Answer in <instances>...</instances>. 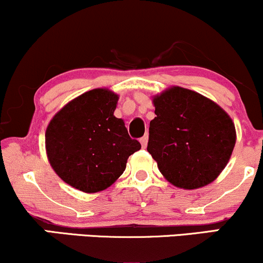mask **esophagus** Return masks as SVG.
Listing matches in <instances>:
<instances>
[{
	"instance_id": "esophagus-1",
	"label": "esophagus",
	"mask_w": 263,
	"mask_h": 263,
	"mask_svg": "<svg viewBox=\"0 0 263 263\" xmlns=\"http://www.w3.org/2000/svg\"><path fill=\"white\" fill-rule=\"evenodd\" d=\"M140 142L142 144V147H146L147 146V142H148V135H144L143 137L140 138Z\"/></svg>"
}]
</instances>
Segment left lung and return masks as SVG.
Here are the masks:
<instances>
[{"instance_id": "8db88e82", "label": "left lung", "mask_w": 263, "mask_h": 263, "mask_svg": "<svg viewBox=\"0 0 263 263\" xmlns=\"http://www.w3.org/2000/svg\"><path fill=\"white\" fill-rule=\"evenodd\" d=\"M147 151L168 182L197 189L221 173L236 142L234 122L215 102L174 86L153 99Z\"/></svg>"}]
</instances>
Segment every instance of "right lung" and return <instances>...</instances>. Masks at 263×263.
<instances>
[{"mask_svg":"<svg viewBox=\"0 0 263 263\" xmlns=\"http://www.w3.org/2000/svg\"><path fill=\"white\" fill-rule=\"evenodd\" d=\"M117 100L106 89L90 90L65 105L47 127L50 165L81 192L106 189L123 173L128 157L141 149L122 120L114 116Z\"/></svg>","mask_w":263,"mask_h":263,"instance_id":"add662e5","label":"right lung"}]
</instances>
